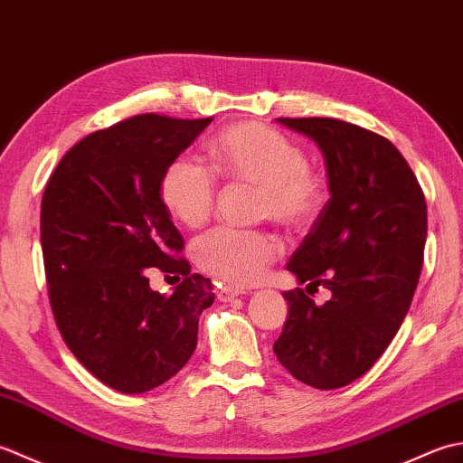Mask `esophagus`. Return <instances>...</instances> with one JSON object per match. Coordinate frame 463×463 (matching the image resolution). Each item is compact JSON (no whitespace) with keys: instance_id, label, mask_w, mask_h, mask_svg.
Segmentation results:
<instances>
[{"instance_id":"34e87169","label":"esophagus","mask_w":463,"mask_h":463,"mask_svg":"<svg viewBox=\"0 0 463 463\" xmlns=\"http://www.w3.org/2000/svg\"><path fill=\"white\" fill-rule=\"evenodd\" d=\"M242 294H249V290L247 288H241V287H234V284H226V287L221 288L219 298L221 300H231L234 297H242Z\"/></svg>"}]
</instances>
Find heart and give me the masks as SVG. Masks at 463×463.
<instances>
[{
	"mask_svg": "<svg viewBox=\"0 0 463 463\" xmlns=\"http://www.w3.org/2000/svg\"><path fill=\"white\" fill-rule=\"evenodd\" d=\"M209 155L213 169L234 183L260 186L259 216L290 231L314 224L326 199L324 181L300 145L262 123H234L214 137ZM159 194L175 221L201 226L216 201V176L211 169L179 156L166 166ZM282 242L269 231L219 226L194 242L199 267L224 282L254 284L280 257Z\"/></svg>",
	"mask_w": 463,
	"mask_h": 463,
	"instance_id": "heart-1",
	"label": "heart"
}]
</instances>
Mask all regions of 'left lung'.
<instances>
[{
    "instance_id": "obj_1",
    "label": "left lung",
    "mask_w": 463,
    "mask_h": 463,
    "mask_svg": "<svg viewBox=\"0 0 463 463\" xmlns=\"http://www.w3.org/2000/svg\"><path fill=\"white\" fill-rule=\"evenodd\" d=\"M279 123L326 159L330 199L287 269L332 298L317 307L302 288L284 292L290 310L274 354L302 383L336 390L373 366L406 318L424 262L426 196L386 137L328 117Z\"/></svg>"
}]
</instances>
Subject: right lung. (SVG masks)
Masks as SVG:
<instances>
[{
    "label": "right lung",
    "mask_w": 463,
    "mask_h": 463,
    "mask_svg": "<svg viewBox=\"0 0 463 463\" xmlns=\"http://www.w3.org/2000/svg\"><path fill=\"white\" fill-rule=\"evenodd\" d=\"M209 119L143 113L87 135L59 161L42 199V250L57 328L97 380L143 394L196 348L213 282L191 272L159 194L161 176ZM153 268L180 282L148 287Z\"/></svg>",
    "instance_id": "obj_1"
}]
</instances>
